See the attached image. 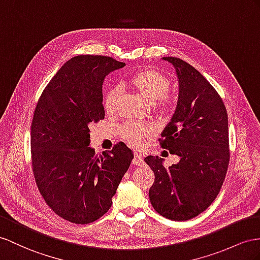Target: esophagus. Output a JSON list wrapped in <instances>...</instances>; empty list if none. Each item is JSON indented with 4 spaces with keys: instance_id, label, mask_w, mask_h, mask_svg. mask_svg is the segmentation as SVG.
Listing matches in <instances>:
<instances>
[{
    "instance_id": "obj_1",
    "label": "esophagus",
    "mask_w": 260,
    "mask_h": 260,
    "mask_svg": "<svg viewBox=\"0 0 260 260\" xmlns=\"http://www.w3.org/2000/svg\"><path fill=\"white\" fill-rule=\"evenodd\" d=\"M145 162H144V159H143V156L141 154H135L134 156V159H133V165L135 166H143Z\"/></svg>"
}]
</instances>
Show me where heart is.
Returning <instances> with one entry per match:
<instances>
[{"label":"heart","mask_w":260,"mask_h":260,"mask_svg":"<svg viewBox=\"0 0 260 260\" xmlns=\"http://www.w3.org/2000/svg\"><path fill=\"white\" fill-rule=\"evenodd\" d=\"M127 84L136 91L145 101L155 104L158 111L165 114L174 108V98L168 94L170 88L169 78L155 69L145 68L135 72L127 80ZM121 89L114 86L106 93L104 100L105 111L113 113L116 110ZM154 134V128L147 124L126 123L122 127V136L133 147H138L144 142L145 138H149Z\"/></svg>","instance_id":"b5f03b06"}]
</instances>
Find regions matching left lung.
<instances>
[{
  "instance_id": "left-lung-1",
  "label": "left lung",
  "mask_w": 260,
  "mask_h": 260,
  "mask_svg": "<svg viewBox=\"0 0 260 260\" xmlns=\"http://www.w3.org/2000/svg\"><path fill=\"white\" fill-rule=\"evenodd\" d=\"M162 59L175 67L179 95L159 142L180 161L166 168L162 158H145L155 174L149 200L164 217L188 221L209 208L224 182L230 162L228 112L216 90L194 67L180 58Z\"/></svg>"
}]
</instances>
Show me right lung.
I'll use <instances>...</instances> for the list:
<instances>
[{
  "mask_svg": "<svg viewBox=\"0 0 260 260\" xmlns=\"http://www.w3.org/2000/svg\"><path fill=\"white\" fill-rule=\"evenodd\" d=\"M124 62L83 55L67 61L43 91L31 122L36 184L57 215L76 224L103 216L134 158L124 143L95 155L90 127L104 118L102 84Z\"/></svg>",
  "mask_w": 260,
  "mask_h": 260,
  "instance_id": "right-lung-1",
  "label": "right lung"
}]
</instances>
